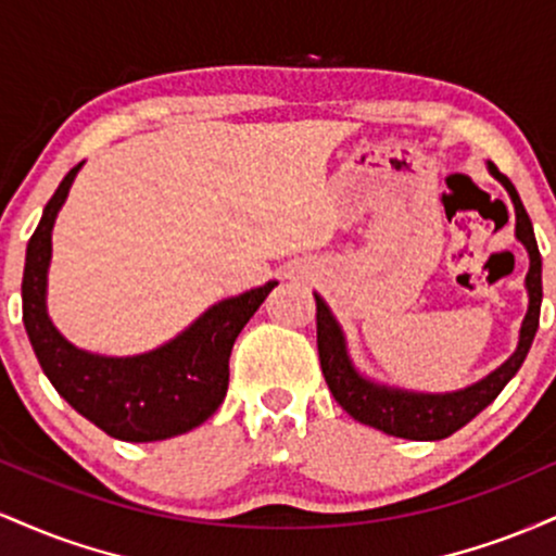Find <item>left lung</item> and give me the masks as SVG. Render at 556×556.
<instances>
[{
    "label": "left lung",
    "mask_w": 556,
    "mask_h": 556,
    "mask_svg": "<svg viewBox=\"0 0 556 556\" xmlns=\"http://www.w3.org/2000/svg\"><path fill=\"white\" fill-rule=\"evenodd\" d=\"M491 177L500 180L513 198L515 206V238L526 245L528 266L526 274V290H528V311L520 324L518 348L494 368L489 376H483L476 384L455 389V392H413V389L389 387L381 381L371 379V376L361 374L348 350V337L337 321L331 308L318 292L316 295V337H318V358H321L324 379L340 402L342 410L361 424L371 426L389 433V437L400 439H416V442H437V439H446L450 433L463 429L470 424L483 407H489L496 400V394L507 387V381L520 371L522 361H526L528 350H531L535 329H539V314H541V253L535 245L533 225L528 219L526 206H522L515 185L502 175L494 164H486Z\"/></svg>",
    "instance_id": "obj_1"
}]
</instances>
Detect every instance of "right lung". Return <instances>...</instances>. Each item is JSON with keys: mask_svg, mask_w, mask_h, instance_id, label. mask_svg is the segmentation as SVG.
<instances>
[{"mask_svg": "<svg viewBox=\"0 0 556 556\" xmlns=\"http://www.w3.org/2000/svg\"><path fill=\"white\" fill-rule=\"evenodd\" d=\"M80 167L83 162L67 172L28 240L23 271L25 331L56 392L101 431L123 442L180 437L212 418L225 402L232 344L277 282L219 300L188 329L149 353L117 358L75 348L49 318L47 285L56 214Z\"/></svg>", "mask_w": 556, "mask_h": 556, "instance_id": "right-lung-1", "label": "right lung"}]
</instances>
